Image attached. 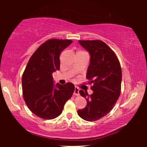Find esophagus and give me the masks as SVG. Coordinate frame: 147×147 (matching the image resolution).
<instances>
[{
	"mask_svg": "<svg viewBox=\"0 0 147 147\" xmlns=\"http://www.w3.org/2000/svg\"><path fill=\"white\" fill-rule=\"evenodd\" d=\"M79 88L78 87H76L75 88V90H74V94L75 96H79L80 94H79Z\"/></svg>",
	"mask_w": 147,
	"mask_h": 147,
	"instance_id": "1",
	"label": "esophagus"
}]
</instances>
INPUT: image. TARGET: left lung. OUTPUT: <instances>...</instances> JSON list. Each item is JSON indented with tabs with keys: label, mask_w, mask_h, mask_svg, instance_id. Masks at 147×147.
I'll return each instance as SVG.
<instances>
[{
	"label": "left lung",
	"mask_w": 147,
	"mask_h": 147,
	"mask_svg": "<svg viewBox=\"0 0 147 147\" xmlns=\"http://www.w3.org/2000/svg\"><path fill=\"white\" fill-rule=\"evenodd\" d=\"M79 43L89 52L90 65L86 78L92 84L93 93L80 90L87 105L78 110V114L86 121H96L108 114L114 108L121 92L122 70L116 54L100 40L79 41Z\"/></svg>",
	"instance_id": "8db88e82"
}]
</instances>
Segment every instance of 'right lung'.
<instances>
[{"instance_id":"1","label":"right lung","mask_w":147,"mask_h":147,"mask_svg":"<svg viewBox=\"0 0 147 147\" xmlns=\"http://www.w3.org/2000/svg\"><path fill=\"white\" fill-rule=\"evenodd\" d=\"M72 43L69 39H49L30 58L22 77L23 95L29 110L43 119H53L61 114L75 86L68 82L54 85L52 74L59 69L60 53Z\"/></svg>"}]
</instances>
